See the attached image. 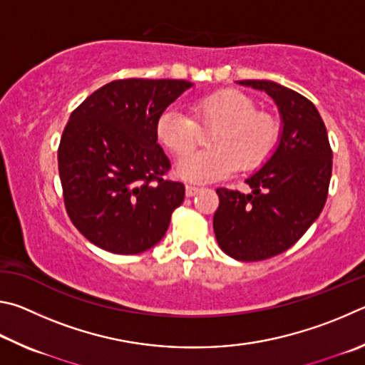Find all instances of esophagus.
<instances>
[{
	"label": "esophagus",
	"mask_w": 365,
	"mask_h": 365,
	"mask_svg": "<svg viewBox=\"0 0 365 365\" xmlns=\"http://www.w3.org/2000/svg\"><path fill=\"white\" fill-rule=\"evenodd\" d=\"M200 192V187H195V186H186V195L187 197H194V195H197Z\"/></svg>",
	"instance_id": "esophagus-1"
}]
</instances>
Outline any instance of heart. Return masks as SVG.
I'll return each instance as SVG.
<instances>
[{
    "label": "heart",
    "mask_w": 365,
    "mask_h": 365,
    "mask_svg": "<svg viewBox=\"0 0 365 365\" xmlns=\"http://www.w3.org/2000/svg\"><path fill=\"white\" fill-rule=\"evenodd\" d=\"M215 124L212 150L188 154L196 140V126ZM157 139L173 155H183L176 175L189 182H212L232 175L235 168L250 170L264 162L277 140L276 123L257 112L244 93L218 91L192 106V118L176 107L162 112L155 126Z\"/></svg>",
    "instance_id": "obj_1"
}]
</instances>
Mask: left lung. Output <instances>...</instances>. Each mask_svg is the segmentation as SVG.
<instances>
[{"mask_svg": "<svg viewBox=\"0 0 365 365\" xmlns=\"http://www.w3.org/2000/svg\"><path fill=\"white\" fill-rule=\"evenodd\" d=\"M237 83L269 96L282 126L271 157L245 179L252 192L216 190L213 229L229 257L261 261L289 250L319 218L331 178V149L321 115L304 96L269 80Z\"/></svg>", "mask_w": 365, "mask_h": 365, "instance_id": "8db88e82", "label": "left lung"}]
</instances>
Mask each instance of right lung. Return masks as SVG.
<instances>
[{"label":"right lung","mask_w":365,"mask_h":365,"mask_svg":"<svg viewBox=\"0 0 365 365\" xmlns=\"http://www.w3.org/2000/svg\"><path fill=\"white\" fill-rule=\"evenodd\" d=\"M192 86L186 80L112 81L70 115L57 152L63 202L75 227L96 247L136 255L163 239L186 189L162 178L170 160L155 126Z\"/></svg>","instance_id":"add662e5"}]
</instances>
